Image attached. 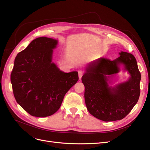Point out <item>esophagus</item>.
Instances as JSON below:
<instances>
[{
	"mask_svg": "<svg viewBox=\"0 0 150 150\" xmlns=\"http://www.w3.org/2000/svg\"><path fill=\"white\" fill-rule=\"evenodd\" d=\"M83 72L81 71V70H79L78 71V76H79V78L81 79V78H82L83 76Z\"/></svg>",
	"mask_w": 150,
	"mask_h": 150,
	"instance_id": "1",
	"label": "esophagus"
}]
</instances>
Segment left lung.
<instances>
[{
  "mask_svg": "<svg viewBox=\"0 0 150 150\" xmlns=\"http://www.w3.org/2000/svg\"><path fill=\"white\" fill-rule=\"evenodd\" d=\"M119 54L113 61L100 57L89 62L81 78L86 108L91 115L104 121L124 118L139 97L141 74L137 60L130 53L121 51ZM121 69L127 72L129 78L114 85L113 78Z\"/></svg>",
  "mask_w": 150,
  "mask_h": 150,
  "instance_id": "left-lung-1",
  "label": "left lung"
}]
</instances>
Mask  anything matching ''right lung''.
Here are the masks:
<instances>
[{
	"mask_svg": "<svg viewBox=\"0 0 150 150\" xmlns=\"http://www.w3.org/2000/svg\"><path fill=\"white\" fill-rule=\"evenodd\" d=\"M58 40L46 37L33 40L17 54L11 75L17 103L30 115L54 114L66 93L79 79L78 72H64L52 62Z\"/></svg>",
	"mask_w": 150,
	"mask_h": 150,
	"instance_id": "1",
	"label": "right lung"
}]
</instances>
